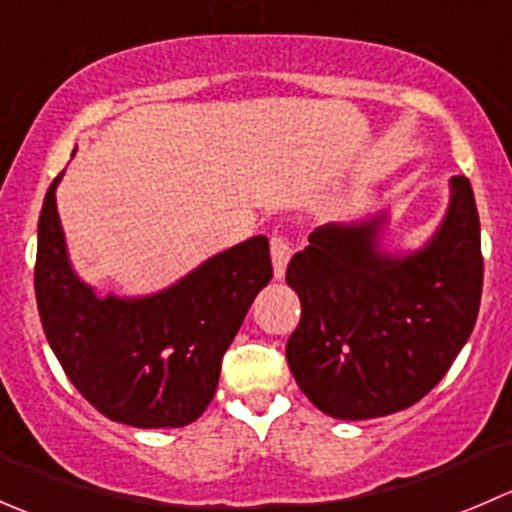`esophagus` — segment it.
Masks as SVG:
<instances>
[{"label":"esophagus","instance_id":"esophagus-1","mask_svg":"<svg viewBox=\"0 0 512 512\" xmlns=\"http://www.w3.org/2000/svg\"><path fill=\"white\" fill-rule=\"evenodd\" d=\"M270 252H272V267H275V280H282L287 272L289 257H292V245H289L285 235H272Z\"/></svg>","mask_w":512,"mask_h":512}]
</instances>
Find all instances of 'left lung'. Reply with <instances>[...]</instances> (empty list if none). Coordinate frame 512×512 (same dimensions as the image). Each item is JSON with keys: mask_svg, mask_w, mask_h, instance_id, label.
Segmentation results:
<instances>
[{"mask_svg": "<svg viewBox=\"0 0 512 512\" xmlns=\"http://www.w3.org/2000/svg\"><path fill=\"white\" fill-rule=\"evenodd\" d=\"M386 220L317 227L287 267L302 302L287 364L304 396L344 421L414 406L476 327L483 257L468 178L453 175L446 215L418 250H384Z\"/></svg>", "mask_w": 512, "mask_h": 512, "instance_id": "1", "label": "left lung"}]
</instances>
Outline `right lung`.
Masks as SVG:
<instances>
[{
    "mask_svg": "<svg viewBox=\"0 0 512 512\" xmlns=\"http://www.w3.org/2000/svg\"><path fill=\"white\" fill-rule=\"evenodd\" d=\"M39 215L34 289L44 334L71 384L111 421L180 428L213 401L223 354L272 280L270 242L250 237L148 297L98 294L74 272L56 210Z\"/></svg>",
    "mask_w": 512,
    "mask_h": 512,
    "instance_id": "add662e5",
    "label": "right lung"
}]
</instances>
